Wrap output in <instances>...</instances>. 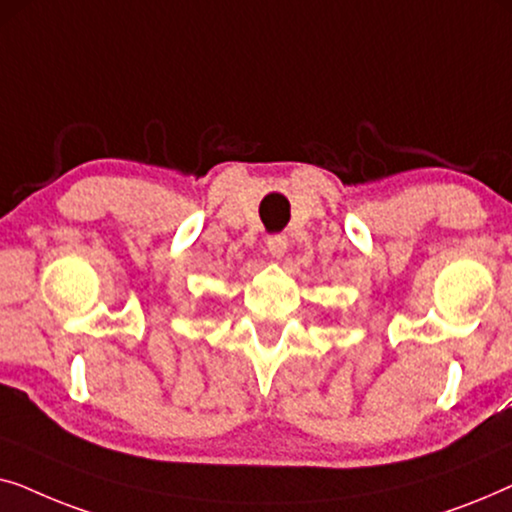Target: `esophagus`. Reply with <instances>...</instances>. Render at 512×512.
Masks as SVG:
<instances>
[{
	"mask_svg": "<svg viewBox=\"0 0 512 512\" xmlns=\"http://www.w3.org/2000/svg\"><path fill=\"white\" fill-rule=\"evenodd\" d=\"M265 247H268L272 258H282L286 254V249H289V240H286V235H270L268 240H265Z\"/></svg>",
	"mask_w": 512,
	"mask_h": 512,
	"instance_id": "obj_1",
	"label": "esophagus"
}]
</instances>
